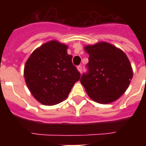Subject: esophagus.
I'll use <instances>...</instances> for the list:
<instances>
[{
    "label": "esophagus",
    "instance_id": "esophagus-1",
    "mask_svg": "<svg viewBox=\"0 0 146 146\" xmlns=\"http://www.w3.org/2000/svg\"><path fill=\"white\" fill-rule=\"evenodd\" d=\"M77 70H79L80 73H82V70H83L82 66H77Z\"/></svg>",
    "mask_w": 146,
    "mask_h": 146
}]
</instances>
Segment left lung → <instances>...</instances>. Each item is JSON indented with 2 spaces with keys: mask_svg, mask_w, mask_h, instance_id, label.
Listing matches in <instances>:
<instances>
[{
  "mask_svg": "<svg viewBox=\"0 0 146 146\" xmlns=\"http://www.w3.org/2000/svg\"><path fill=\"white\" fill-rule=\"evenodd\" d=\"M88 53L87 72L80 83L94 101L107 104L121 96L128 88L133 76L127 55L113 45L101 42L86 46Z\"/></svg>",
  "mask_w": 146,
  "mask_h": 146,
  "instance_id": "8db88e82",
  "label": "left lung"
}]
</instances>
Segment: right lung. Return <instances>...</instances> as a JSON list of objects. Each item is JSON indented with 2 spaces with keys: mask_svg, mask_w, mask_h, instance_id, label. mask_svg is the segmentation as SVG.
<instances>
[{
  "mask_svg": "<svg viewBox=\"0 0 146 146\" xmlns=\"http://www.w3.org/2000/svg\"><path fill=\"white\" fill-rule=\"evenodd\" d=\"M67 48L55 40L48 42L33 51L26 62L27 85L42 104L52 106L65 100L80 78Z\"/></svg>",
  "mask_w": 146,
  "mask_h": 146,
  "instance_id": "right-lung-1",
  "label": "right lung"
}]
</instances>
